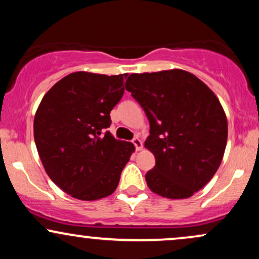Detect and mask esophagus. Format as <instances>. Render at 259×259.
<instances>
[{"label":"esophagus","mask_w":259,"mask_h":259,"mask_svg":"<svg viewBox=\"0 0 259 259\" xmlns=\"http://www.w3.org/2000/svg\"><path fill=\"white\" fill-rule=\"evenodd\" d=\"M133 144L135 145L136 151H141L142 150V141L139 138H135L133 140Z\"/></svg>","instance_id":"obj_1"}]
</instances>
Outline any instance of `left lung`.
<instances>
[{
	"label": "left lung",
	"instance_id": "obj_1",
	"mask_svg": "<svg viewBox=\"0 0 259 259\" xmlns=\"http://www.w3.org/2000/svg\"><path fill=\"white\" fill-rule=\"evenodd\" d=\"M125 89L150 121L145 147L156 165L145 177L147 186L162 197H191L212 179L224 156L228 120L218 97L181 69L132 74Z\"/></svg>",
	"mask_w": 259,
	"mask_h": 259
}]
</instances>
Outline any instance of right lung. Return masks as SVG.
<instances>
[{
  "mask_svg": "<svg viewBox=\"0 0 259 259\" xmlns=\"http://www.w3.org/2000/svg\"><path fill=\"white\" fill-rule=\"evenodd\" d=\"M126 75L72 73L38 105L34 118L38 156L50 179L74 198L95 201L112 195L135 151L132 142L106 132Z\"/></svg>",
  "mask_w": 259,
  "mask_h": 259,
  "instance_id": "right-lung-1",
  "label": "right lung"
}]
</instances>
